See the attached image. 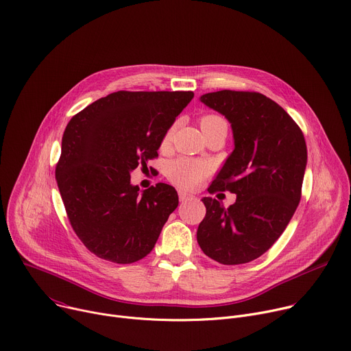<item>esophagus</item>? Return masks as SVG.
<instances>
[{
  "label": "esophagus",
  "mask_w": 351,
  "mask_h": 351,
  "mask_svg": "<svg viewBox=\"0 0 351 351\" xmlns=\"http://www.w3.org/2000/svg\"><path fill=\"white\" fill-rule=\"evenodd\" d=\"M192 199H193V196H192V195H187V193L182 192V190H179V200H180L182 203L189 202V200H192Z\"/></svg>",
  "instance_id": "esophagus-1"
}]
</instances>
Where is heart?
I'll return each mask as SVG.
<instances>
[{
	"label": "heart",
	"instance_id": "heart-1",
	"mask_svg": "<svg viewBox=\"0 0 351 351\" xmlns=\"http://www.w3.org/2000/svg\"><path fill=\"white\" fill-rule=\"evenodd\" d=\"M219 123H226V120L221 119L217 114H204L200 117V124L204 133ZM172 133H173V125L169 127L167 133L164 134V138H162L164 145L169 143ZM208 171H210L208 165L203 161H197V159H190V158H179V159H175L173 162H171L168 168V178L171 179V182H173L182 189H193L207 176Z\"/></svg>",
	"mask_w": 351,
	"mask_h": 351
}]
</instances>
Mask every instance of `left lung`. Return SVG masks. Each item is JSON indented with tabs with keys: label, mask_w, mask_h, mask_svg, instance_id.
Here are the masks:
<instances>
[{
	"label": "left lung",
	"mask_w": 351,
	"mask_h": 351,
	"mask_svg": "<svg viewBox=\"0 0 351 351\" xmlns=\"http://www.w3.org/2000/svg\"><path fill=\"white\" fill-rule=\"evenodd\" d=\"M200 101L230 120L235 143L208 193L231 192L237 202L226 208L215 199H202L207 211L197 242L221 265L249 263L273 246L298 207L305 138L293 117L259 92L224 89Z\"/></svg>",
	"instance_id": "obj_1"
}]
</instances>
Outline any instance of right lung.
Instances as JSON below:
<instances>
[{
  "label": "right lung",
  "instance_id": "right-lung-1",
  "mask_svg": "<svg viewBox=\"0 0 351 351\" xmlns=\"http://www.w3.org/2000/svg\"><path fill=\"white\" fill-rule=\"evenodd\" d=\"M193 97L192 90H117L69 121L56 180L74 232L98 258L130 265L154 249L179 197L167 183L140 195L130 172L158 156Z\"/></svg>",
  "mask_w": 351,
  "mask_h": 351
}]
</instances>
